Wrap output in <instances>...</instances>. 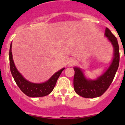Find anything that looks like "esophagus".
<instances>
[{
  "instance_id": "esophagus-1",
  "label": "esophagus",
  "mask_w": 125,
  "mask_h": 125,
  "mask_svg": "<svg viewBox=\"0 0 125 125\" xmlns=\"http://www.w3.org/2000/svg\"><path fill=\"white\" fill-rule=\"evenodd\" d=\"M76 63V61L74 59L72 58V59H69V62H68V66L69 67H72L74 65H75V64Z\"/></svg>"
}]
</instances>
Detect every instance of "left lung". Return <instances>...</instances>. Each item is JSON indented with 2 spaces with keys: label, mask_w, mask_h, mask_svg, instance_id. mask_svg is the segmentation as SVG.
<instances>
[{
  "label": "left lung",
  "mask_w": 125,
  "mask_h": 125,
  "mask_svg": "<svg viewBox=\"0 0 125 125\" xmlns=\"http://www.w3.org/2000/svg\"><path fill=\"white\" fill-rule=\"evenodd\" d=\"M104 36L113 47V57L110 66L104 73L95 79L87 78L82 69L75 66L74 89L78 95L86 98H93L101 96L106 91L114 79L119 66L120 51L117 39L108 28H106Z\"/></svg>",
  "instance_id": "left-lung-1"
}]
</instances>
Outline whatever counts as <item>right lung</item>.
<instances>
[{
	"instance_id": "1",
	"label": "right lung",
	"mask_w": 125,
	"mask_h": 125,
	"mask_svg": "<svg viewBox=\"0 0 125 125\" xmlns=\"http://www.w3.org/2000/svg\"><path fill=\"white\" fill-rule=\"evenodd\" d=\"M9 61L10 72L15 82L25 94L31 98L45 96L50 94L55 87L57 79L59 78L62 71L65 69L62 68L57 72L55 73L46 82L34 83L25 79L15 67L12 53V42L10 46Z\"/></svg>"
}]
</instances>
